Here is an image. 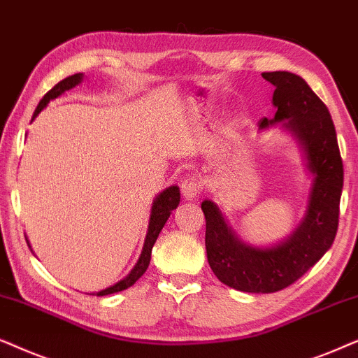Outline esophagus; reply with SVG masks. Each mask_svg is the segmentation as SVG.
I'll return each instance as SVG.
<instances>
[{"instance_id": "esophagus-1", "label": "esophagus", "mask_w": 358, "mask_h": 358, "mask_svg": "<svg viewBox=\"0 0 358 358\" xmlns=\"http://www.w3.org/2000/svg\"><path fill=\"white\" fill-rule=\"evenodd\" d=\"M180 188H182V194L185 199L198 198L199 192H201V185H199V180L196 176H187Z\"/></svg>"}]
</instances>
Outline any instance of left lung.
<instances>
[{
    "label": "left lung",
    "instance_id": "obj_1",
    "mask_svg": "<svg viewBox=\"0 0 358 358\" xmlns=\"http://www.w3.org/2000/svg\"><path fill=\"white\" fill-rule=\"evenodd\" d=\"M262 76L275 87L271 103L276 111L260 122V131L280 126L293 136L311 175V188L306 211L292 234L265 247L242 241L211 199L201 203L209 266L219 282L245 293L280 292L321 260L336 239L344 187V165L326 104L301 76L289 71Z\"/></svg>",
    "mask_w": 358,
    "mask_h": 358
}]
</instances>
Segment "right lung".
Returning a JSON list of instances; mask_svg holds the SVG:
<instances>
[{"label":"right lung","instance_id":"1","mask_svg":"<svg viewBox=\"0 0 358 358\" xmlns=\"http://www.w3.org/2000/svg\"><path fill=\"white\" fill-rule=\"evenodd\" d=\"M82 80H83V73H75L71 76H66L65 80H62V82L57 83L55 87L52 88L49 93H45V96L41 99L39 106L36 108L34 116H32V121L39 116V113L52 101V99L59 98L60 94H64L65 92H69V90L75 88L76 85L82 83ZM178 204H180V188L178 187H169L162 193L157 194L154 203H152V208H150V217H149V226H147L144 247H142L139 260H137L134 268H132L129 271V275H127L126 278H122L121 282H117L116 285H113V287L101 289V292L93 293V294H96V296H104V294L122 292V289H127L129 287H132V285H134L137 280H139L141 276L145 273L147 266H149V264H150L152 247H154L157 237H159V234H160V231L164 229L166 219L170 217L171 211L176 209ZM27 244H29V242H27Z\"/></svg>","mask_w":358,"mask_h":358}]
</instances>
